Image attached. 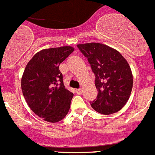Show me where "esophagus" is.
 Returning a JSON list of instances; mask_svg holds the SVG:
<instances>
[{
	"label": "esophagus",
	"instance_id": "1",
	"mask_svg": "<svg viewBox=\"0 0 155 155\" xmlns=\"http://www.w3.org/2000/svg\"><path fill=\"white\" fill-rule=\"evenodd\" d=\"M76 93L78 94H81L82 93V89H81V88H79V89H77L76 90Z\"/></svg>",
	"mask_w": 155,
	"mask_h": 155
}]
</instances>
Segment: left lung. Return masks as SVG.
Returning <instances> with one entry per match:
<instances>
[{
    "label": "left lung",
    "mask_w": 155,
    "mask_h": 155,
    "mask_svg": "<svg viewBox=\"0 0 155 155\" xmlns=\"http://www.w3.org/2000/svg\"><path fill=\"white\" fill-rule=\"evenodd\" d=\"M87 59L95 76L97 98L91 102L98 113L109 115L124 107L130 96L133 74L121 53L106 45L90 42L77 45Z\"/></svg>",
    "instance_id": "8db88e82"
}]
</instances>
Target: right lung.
I'll return each mask as SVG.
<instances>
[{"label":"right lung","instance_id":"obj_1","mask_svg":"<svg viewBox=\"0 0 155 155\" xmlns=\"http://www.w3.org/2000/svg\"><path fill=\"white\" fill-rule=\"evenodd\" d=\"M74 50L71 46L45 49L27 64L21 78L23 95L31 111L45 121L67 116L74 94L66 89L59 66Z\"/></svg>","mask_w":155,"mask_h":155}]
</instances>
